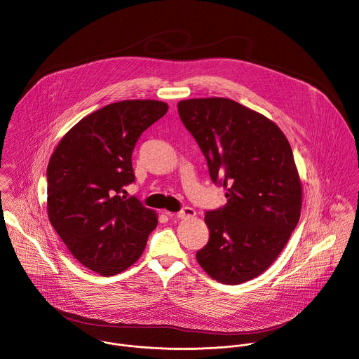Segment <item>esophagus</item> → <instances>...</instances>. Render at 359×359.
I'll return each mask as SVG.
<instances>
[{"label": "esophagus", "instance_id": "obj_1", "mask_svg": "<svg viewBox=\"0 0 359 359\" xmlns=\"http://www.w3.org/2000/svg\"><path fill=\"white\" fill-rule=\"evenodd\" d=\"M166 215H169V213H166ZM193 216H195V210L190 206H184L180 212L176 213L177 219H189V217H193Z\"/></svg>", "mask_w": 359, "mask_h": 359}]
</instances>
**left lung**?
Listing matches in <instances>:
<instances>
[{
    "mask_svg": "<svg viewBox=\"0 0 359 359\" xmlns=\"http://www.w3.org/2000/svg\"><path fill=\"white\" fill-rule=\"evenodd\" d=\"M177 111L228 199L205 213L209 242L196 261L224 284L259 276L301 216L302 186L291 146L273 121L228 98L186 100Z\"/></svg>",
    "mask_w": 359,
    "mask_h": 359,
    "instance_id": "1",
    "label": "left lung"
}]
</instances>
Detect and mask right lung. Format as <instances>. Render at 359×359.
Here are the masks:
<instances>
[{"label": "right lung", "instance_id": "right-lung-1", "mask_svg": "<svg viewBox=\"0 0 359 359\" xmlns=\"http://www.w3.org/2000/svg\"><path fill=\"white\" fill-rule=\"evenodd\" d=\"M165 102L120 101L82 118L60 140L48 165V215L55 232L86 268L117 275L138 261L158 220L137 196L133 151Z\"/></svg>", "mask_w": 359, "mask_h": 359}]
</instances>
